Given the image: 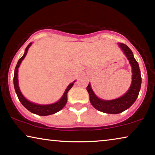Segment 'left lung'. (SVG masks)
<instances>
[{"instance_id":"8db88e82","label":"left lung","mask_w":155,"mask_h":155,"mask_svg":"<svg viewBox=\"0 0 155 155\" xmlns=\"http://www.w3.org/2000/svg\"><path fill=\"white\" fill-rule=\"evenodd\" d=\"M119 47L127 58L132 68L131 84L125 94L114 100H102L95 94L89 83L86 90L90 96V102L94 107L100 112L107 114H119L130 107L138 96L141 86V75L138 63L135 59L133 52L127 45L118 43Z\"/></svg>"}]
</instances>
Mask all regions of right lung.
Segmentation results:
<instances>
[{
  "label": "right lung",
  "mask_w": 155,
  "mask_h": 155,
  "mask_svg": "<svg viewBox=\"0 0 155 155\" xmlns=\"http://www.w3.org/2000/svg\"><path fill=\"white\" fill-rule=\"evenodd\" d=\"M32 45V43L31 42L27 47L26 48L25 53H24L23 56L19 59L17 62V64L16 65V67L15 69V74H14V78H13V82H14V87L15 92L18 97V99L22 105L25 107L26 109H27L29 112H31L34 114H36L37 115H40V116H48V115L53 114L55 113L60 111L64 107L67 102V93L68 91L73 86L74 81L71 83L67 87L66 90H65L64 94L61 97V98L58 100V102H55L53 104H36L34 102H30L28 100L26 97L24 96L21 93L20 89L19 87V83H18V69L20 65L21 61L25 59V56L27 55L28 50L30 48V46Z\"/></svg>",
  "instance_id": "obj_1"
}]
</instances>
